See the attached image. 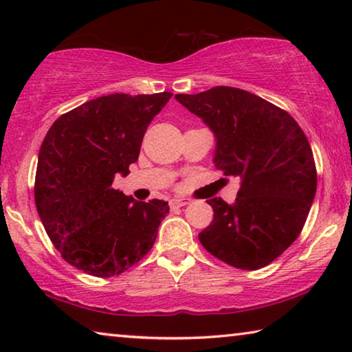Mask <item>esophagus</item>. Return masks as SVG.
<instances>
[{
  "label": "esophagus",
  "mask_w": 352,
  "mask_h": 352,
  "mask_svg": "<svg viewBox=\"0 0 352 352\" xmlns=\"http://www.w3.org/2000/svg\"><path fill=\"white\" fill-rule=\"evenodd\" d=\"M190 204L189 199H172L169 201V206L170 210H175V208H182V206H186Z\"/></svg>",
  "instance_id": "obj_1"
}]
</instances>
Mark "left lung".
Returning a JSON list of instances; mask_svg holds the SVG:
<instances>
[{
    "label": "left lung",
    "mask_w": 352,
    "mask_h": 352,
    "mask_svg": "<svg viewBox=\"0 0 352 352\" xmlns=\"http://www.w3.org/2000/svg\"><path fill=\"white\" fill-rule=\"evenodd\" d=\"M175 99L212 130L216 168L241 178L233 205L206 200L214 219L200 243L236 269L269 265L300 236L317 190L305 132L287 111L241 88L214 87Z\"/></svg>",
    "instance_id": "obj_1"
}]
</instances>
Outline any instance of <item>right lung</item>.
Instances as JSON below:
<instances>
[{
    "mask_svg": "<svg viewBox=\"0 0 352 352\" xmlns=\"http://www.w3.org/2000/svg\"><path fill=\"white\" fill-rule=\"evenodd\" d=\"M172 93H115L65 113L38 152L35 205L62 258L98 278L129 270L152 248L168 201H136L111 186L138 160L152 119Z\"/></svg>",
    "mask_w": 352,
    "mask_h": 352,
    "instance_id": "obj_1",
    "label": "right lung"
}]
</instances>
